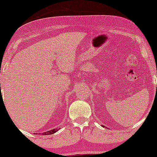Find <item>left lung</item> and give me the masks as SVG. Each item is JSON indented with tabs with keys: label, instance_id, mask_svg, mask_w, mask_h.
<instances>
[{
	"label": "left lung",
	"instance_id": "left-lung-1",
	"mask_svg": "<svg viewBox=\"0 0 157 157\" xmlns=\"http://www.w3.org/2000/svg\"><path fill=\"white\" fill-rule=\"evenodd\" d=\"M102 127H103V126H102Z\"/></svg>",
	"mask_w": 157,
	"mask_h": 157
}]
</instances>
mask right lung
Segmentation results:
<instances>
[{"mask_svg": "<svg viewBox=\"0 0 157 157\" xmlns=\"http://www.w3.org/2000/svg\"><path fill=\"white\" fill-rule=\"evenodd\" d=\"M0 89H1V84H0ZM58 130H59V129H52V130H51V131H47V132L42 133V134H43V135H48V134H54V133L57 132V131H58Z\"/></svg>", "mask_w": 157, "mask_h": 157, "instance_id": "add662e5", "label": "right lung"}]
</instances>
